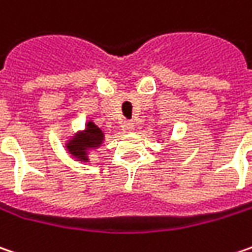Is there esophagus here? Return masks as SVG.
Listing matches in <instances>:
<instances>
[{
  "label": "esophagus",
  "instance_id": "1",
  "mask_svg": "<svg viewBox=\"0 0 252 252\" xmlns=\"http://www.w3.org/2000/svg\"><path fill=\"white\" fill-rule=\"evenodd\" d=\"M122 127H123V130H126V132H133V130H134V123H132V122H125V123L122 125Z\"/></svg>",
  "mask_w": 252,
  "mask_h": 252
}]
</instances>
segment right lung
Returning <instances> with one entry per match:
<instances>
[{
	"mask_svg": "<svg viewBox=\"0 0 252 252\" xmlns=\"http://www.w3.org/2000/svg\"><path fill=\"white\" fill-rule=\"evenodd\" d=\"M105 134L94 125V122H88L85 132L79 133L78 136H73L72 140L66 145L69 153L81 161H88V150L96 149L103 143Z\"/></svg>",
	"mask_w": 252,
	"mask_h": 252,
	"instance_id": "1",
	"label": "right lung"
}]
</instances>
